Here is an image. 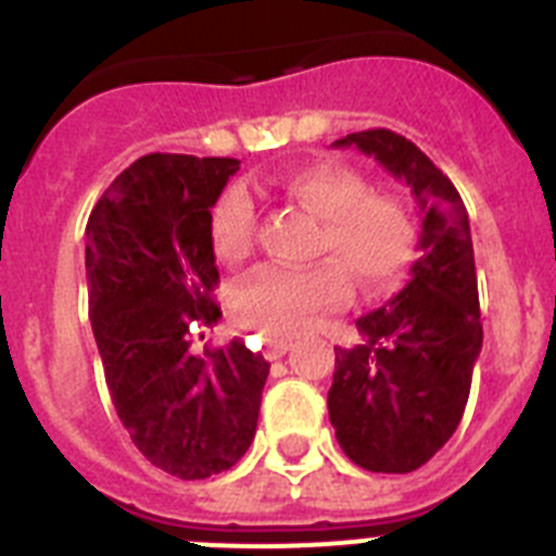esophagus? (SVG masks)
Segmentation results:
<instances>
[{"label":"esophagus","instance_id":"obj_1","mask_svg":"<svg viewBox=\"0 0 556 556\" xmlns=\"http://www.w3.org/2000/svg\"><path fill=\"white\" fill-rule=\"evenodd\" d=\"M292 348V339H283V337H264V358L275 362V358H281L283 353Z\"/></svg>","mask_w":556,"mask_h":556}]
</instances>
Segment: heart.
Listing matches in <instances>:
<instances>
[{"label": "heart", "mask_w": 556, "mask_h": 556, "mask_svg": "<svg viewBox=\"0 0 556 556\" xmlns=\"http://www.w3.org/2000/svg\"><path fill=\"white\" fill-rule=\"evenodd\" d=\"M278 189L320 219L317 255L328 262L308 269L262 267L233 292L242 326L283 337L312 326L320 312L348 298V275L367 294L387 292L412 258L415 230L404 208L370 194L365 178L337 164H308L287 172ZM255 205L239 186L211 211V248L219 262L236 264L253 250Z\"/></svg>", "instance_id": "obj_1"}]
</instances>
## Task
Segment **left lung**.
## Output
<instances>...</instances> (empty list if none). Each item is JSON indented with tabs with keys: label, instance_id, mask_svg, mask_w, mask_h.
<instances>
[{
	"label": "left lung",
	"instance_id": "left-lung-1",
	"mask_svg": "<svg viewBox=\"0 0 556 556\" xmlns=\"http://www.w3.org/2000/svg\"><path fill=\"white\" fill-rule=\"evenodd\" d=\"M356 147L397 178L420 211L417 262L401 292L358 317L362 345L337 348L328 417L348 459L372 473H412L451 440L481 351L468 211L443 172L397 132L362 130Z\"/></svg>",
	"mask_w": 556,
	"mask_h": 556
}]
</instances>
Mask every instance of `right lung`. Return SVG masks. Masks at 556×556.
<instances>
[{
	"label": "right lung",
	"instance_id": "add662e5",
	"mask_svg": "<svg viewBox=\"0 0 556 556\" xmlns=\"http://www.w3.org/2000/svg\"><path fill=\"white\" fill-rule=\"evenodd\" d=\"M236 169V159L152 152L108 186L86 225L88 317L116 415L155 468L186 481L242 459L269 376L239 337L189 351L191 328L223 317L211 208Z\"/></svg>",
	"mask_w": 556,
	"mask_h": 556
}]
</instances>
